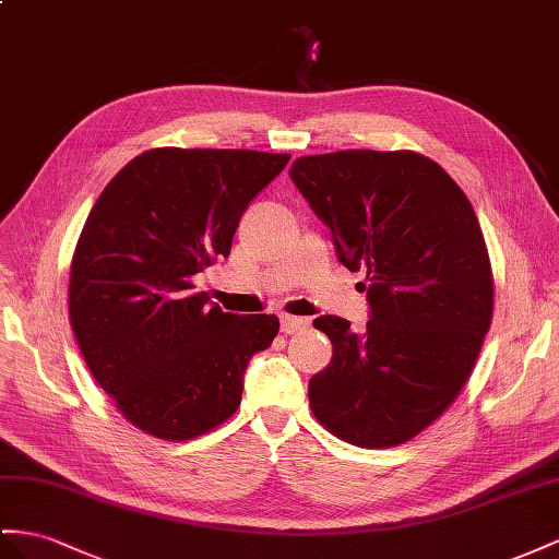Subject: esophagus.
<instances>
[{"instance_id":"esophagus-1","label":"esophagus","mask_w":559,"mask_h":559,"mask_svg":"<svg viewBox=\"0 0 559 559\" xmlns=\"http://www.w3.org/2000/svg\"><path fill=\"white\" fill-rule=\"evenodd\" d=\"M307 325H309V319L288 317V313H285V317H281V333H285V335H295L299 331H305Z\"/></svg>"}]
</instances>
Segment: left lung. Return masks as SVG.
<instances>
[{"label": "left lung", "instance_id": "1", "mask_svg": "<svg viewBox=\"0 0 559 559\" xmlns=\"http://www.w3.org/2000/svg\"><path fill=\"white\" fill-rule=\"evenodd\" d=\"M295 186L331 228L340 262L364 269L370 321L313 325L333 359L309 380V406L337 439L390 449L447 411L477 364L493 317V274L467 195L413 151L297 157Z\"/></svg>", "mask_w": 559, "mask_h": 559}]
</instances>
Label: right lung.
Segmentation results:
<instances>
[{"label": "right lung", "mask_w": 559, "mask_h": 559, "mask_svg": "<svg viewBox=\"0 0 559 559\" xmlns=\"http://www.w3.org/2000/svg\"><path fill=\"white\" fill-rule=\"evenodd\" d=\"M288 153L151 148L98 195L70 262V325L94 380L141 432L189 441L240 406L274 313L210 307L193 278L231 252L242 212Z\"/></svg>", "instance_id": "add662e5"}]
</instances>
